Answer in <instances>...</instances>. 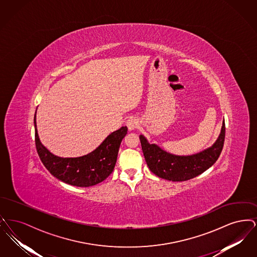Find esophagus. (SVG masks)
Wrapping results in <instances>:
<instances>
[{
    "instance_id": "1",
    "label": "esophagus",
    "mask_w": 257,
    "mask_h": 257,
    "mask_svg": "<svg viewBox=\"0 0 257 257\" xmlns=\"http://www.w3.org/2000/svg\"><path fill=\"white\" fill-rule=\"evenodd\" d=\"M126 125H127V127H128V129L130 130V131H132V130H135L136 128H137V126H138V120L136 119V118H129L128 120H127V122H126Z\"/></svg>"
}]
</instances>
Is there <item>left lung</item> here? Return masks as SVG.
Listing matches in <instances>:
<instances>
[{
    "instance_id": "8db88e82",
    "label": "left lung",
    "mask_w": 257,
    "mask_h": 257,
    "mask_svg": "<svg viewBox=\"0 0 257 257\" xmlns=\"http://www.w3.org/2000/svg\"><path fill=\"white\" fill-rule=\"evenodd\" d=\"M224 138L225 124L223 121L220 137L214 146L192 156L171 155L156 145H149L144 136H141L140 140L149 170L160 178L177 182L195 178L213 166L220 157Z\"/></svg>"
}]
</instances>
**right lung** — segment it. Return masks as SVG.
Returning <instances> with one entry per match:
<instances>
[{
    "instance_id": "right-lung-1",
    "label": "right lung",
    "mask_w": 257,
    "mask_h": 257,
    "mask_svg": "<svg viewBox=\"0 0 257 257\" xmlns=\"http://www.w3.org/2000/svg\"><path fill=\"white\" fill-rule=\"evenodd\" d=\"M34 120L36 127V147L42 164L56 178L77 187L96 185L110 175L115 166L122 139L127 134V127H121L109 135L89 154L78 158H61L53 155L41 145L37 135L36 114Z\"/></svg>"
}]
</instances>
